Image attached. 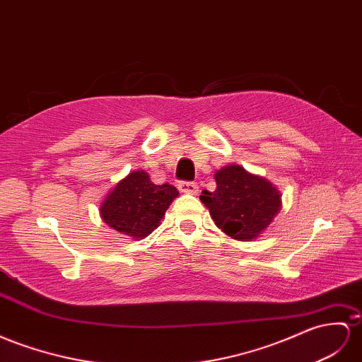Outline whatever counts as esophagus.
<instances>
[{
  "label": "esophagus",
  "instance_id": "1",
  "mask_svg": "<svg viewBox=\"0 0 362 362\" xmlns=\"http://www.w3.org/2000/svg\"><path fill=\"white\" fill-rule=\"evenodd\" d=\"M179 189H180V192H185V194H197L199 192V187L196 182H180Z\"/></svg>",
  "mask_w": 362,
  "mask_h": 362
}]
</instances>
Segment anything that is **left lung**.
<instances>
[{"instance_id": "obj_1", "label": "left lung", "mask_w": 362, "mask_h": 362, "mask_svg": "<svg viewBox=\"0 0 362 362\" xmlns=\"http://www.w3.org/2000/svg\"><path fill=\"white\" fill-rule=\"evenodd\" d=\"M214 179L216 191L203 189L200 200L217 228L230 238L242 242L257 238L281 209V192L275 185L243 166H221Z\"/></svg>"}]
</instances>
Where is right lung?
<instances>
[{
    "instance_id": "right-lung-1",
    "label": "right lung",
    "mask_w": 362,
    "mask_h": 362,
    "mask_svg": "<svg viewBox=\"0 0 362 362\" xmlns=\"http://www.w3.org/2000/svg\"><path fill=\"white\" fill-rule=\"evenodd\" d=\"M179 191L170 183L156 185L144 170L132 171L100 202L99 214L111 229L142 240L150 235L165 217Z\"/></svg>"
}]
</instances>
